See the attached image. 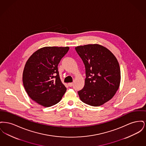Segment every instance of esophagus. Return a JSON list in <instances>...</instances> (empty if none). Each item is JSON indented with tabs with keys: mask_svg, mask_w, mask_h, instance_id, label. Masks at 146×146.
<instances>
[{
	"mask_svg": "<svg viewBox=\"0 0 146 146\" xmlns=\"http://www.w3.org/2000/svg\"><path fill=\"white\" fill-rule=\"evenodd\" d=\"M68 86L70 87H72L73 85V83H69L68 84Z\"/></svg>",
	"mask_w": 146,
	"mask_h": 146,
	"instance_id": "1",
	"label": "esophagus"
}]
</instances>
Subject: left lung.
<instances>
[{"instance_id":"1","label":"left lung","mask_w":146,"mask_h":146,"mask_svg":"<svg viewBox=\"0 0 146 146\" xmlns=\"http://www.w3.org/2000/svg\"><path fill=\"white\" fill-rule=\"evenodd\" d=\"M85 67L83 89L78 92L82 102L100 106L111 100L121 80L119 64L110 50L95 44L75 48Z\"/></svg>"}]
</instances>
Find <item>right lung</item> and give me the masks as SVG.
<instances>
[{
  "label": "right lung",
  "instance_id": "right-lung-1",
  "mask_svg": "<svg viewBox=\"0 0 146 146\" xmlns=\"http://www.w3.org/2000/svg\"><path fill=\"white\" fill-rule=\"evenodd\" d=\"M69 49L68 46L42 48L35 51L25 64L22 76L25 90L31 99L43 107L59 102L67 90L57 66Z\"/></svg>",
  "mask_w": 146,
  "mask_h": 146
}]
</instances>
